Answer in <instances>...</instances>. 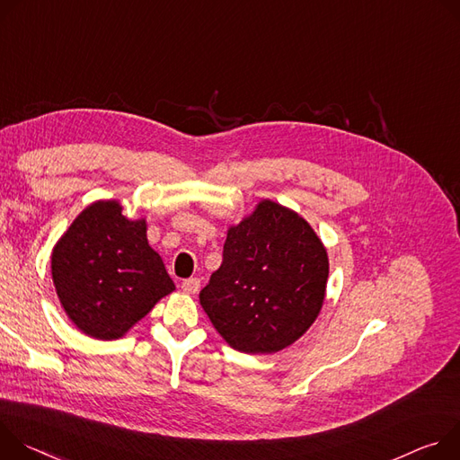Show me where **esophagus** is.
<instances>
[{
    "mask_svg": "<svg viewBox=\"0 0 460 460\" xmlns=\"http://www.w3.org/2000/svg\"><path fill=\"white\" fill-rule=\"evenodd\" d=\"M200 287V279L199 278H190V279H184L182 281V290L188 292V294H195Z\"/></svg>",
    "mask_w": 460,
    "mask_h": 460,
    "instance_id": "1",
    "label": "esophagus"
}]
</instances>
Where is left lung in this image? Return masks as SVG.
<instances>
[{"instance_id": "left-lung-1", "label": "left lung", "mask_w": 460, "mask_h": 460, "mask_svg": "<svg viewBox=\"0 0 460 460\" xmlns=\"http://www.w3.org/2000/svg\"><path fill=\"white\" fill-rule=\"evenodd\" d=\"M327 278V250L311 225L281 204L263 200L228 230L223 263L199 299L234 349L270 354L314 323Z\"/></svg>"}]
</instances>
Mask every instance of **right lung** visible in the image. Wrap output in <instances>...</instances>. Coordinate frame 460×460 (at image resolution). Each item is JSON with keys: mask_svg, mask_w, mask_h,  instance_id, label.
<instances>
[{"mask_svg": "<svg viewBox=\"0 0 460 460\" xmlns=\"http://www.w3.org/2000/svg\"><path fill=\"white\" fill-rule=\"evenodd\" d=\"M57 294L85 334L115 340L175 290L159 253L147 244L146 221H129L117 200L87 207L50 258Z\"/></svg>", "mask_w": 460, "mask_h": 460, "instance_id": "obj_1", "label": "right lung"}]
</instances>
